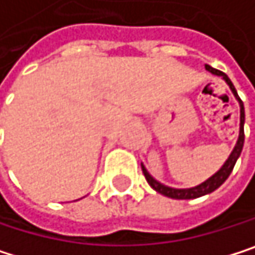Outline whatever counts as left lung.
Here are the masks:
<instances>
[{
    "label": "left lung",
    "instance_id": "obj_1",
    "mask_svg": "<svg viewBox=\"0 0 255 255\" xmlns=\"http://www.w3.org/2000/svg\"><path fill=\"white\" fill-rule=\"evenodd\" d=\"M206 69H207L210 73H213V75H218V76H222V78H224L226 82L230 85V88H232L233 94L236 96V99L239 101V105H241V130H239V139H238V144H236L235 150L232 151L230 157L227 159V162H226L224 165H222V168H221L218 173H215L210 179H207L206 182H203L201 185H198V186H195V188H189V189H174V188H168V186H165V185H162V183H159L157 180H154V179L147 173V170L144 168V165H141L142 173H144V177H145V180L148 182V185H150L154 191H157L159 194H162V195H165V197H170V198H176V200H191V198H198V197H203V195H206V194L213 192L216 188H219L222 183H224V182L227 180V177L230 176V173H232L233 168H235V164H236L238 157H239V154H241V151H242V147H244V139H245V132H244V122H245L244 102L241 101V98H239V94H238V91H236L233 82L230 81V78H229L224 72H221V70H218V69H213V67H210V66H207V64H206Z\"/></svg>",
    "mask_w": 255,
    "mask_h": 255
}]
</instances>
